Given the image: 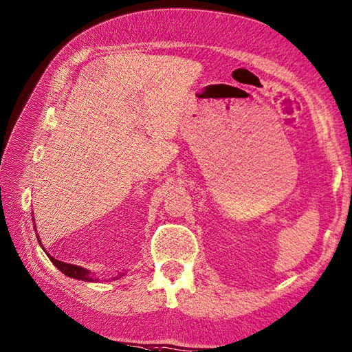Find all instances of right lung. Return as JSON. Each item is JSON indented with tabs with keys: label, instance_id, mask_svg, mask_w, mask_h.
I'll list each match as a JSON object with an SVG mask.
<instances>
[{
	"label": "right lung",
	"instance_id": "obj_1",
	"mask_svg": "<svg viewBox=\"0 0 352 352\" xmlns=\"http://www.w3.org/2000/svg\"><path fill=\"white\" fill-rule=\"evenodd\" d=\"M38 242H40V238H38ZM41 244V242H40ZM49 256V258H50V262L55 265L62 274L64 275H67V276H69V278H76V279H82V281H90L92 283L94 281V278L90 276V274H89V270H86V269H83V267H80V266H76V265H69V263H64V262H60V260H56L55 257H52L50 254H47ZM124 274H120V275H117V276H123ZM116 276V278H117ZM114 278V279H116ZM98 281V279H96Z\"/></svg>",
	"mask_w": 352,
	"mask_h": 352
}]
</instances>
